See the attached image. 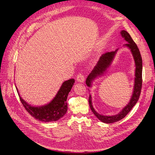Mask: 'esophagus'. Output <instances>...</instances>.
<instances>
[{
	"label": "esophagus",
	"mask_w": 155,
	"mask_h": 155,
	"mask_svg": "<svg viewBox=\"0 0 155 155\" xmlns=\"http://www.w3.org/2000/svg\"><path fill=\"white\" fill-rule=\"evenodd\" d=\"M76 80L80 83H83L84 82V81H85V76H84V75L83 74L79 73L77 75Z\"/></svg>",
	"instance_id": "34e87169"
}]
</instances>
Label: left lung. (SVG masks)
I'll list each match as a JSON object with an SVG mask.
<instances>
[{
  "label": "left lung",
  "mask_w": 155,
  "mask_h": 155,
  "mask_svg": "<svg viewBox=\"0 0 155 155\" xmlns=\"http://www.w3.org/2000/svg\"><path fill=\"white\" fill-rule=\"evenodd\" d=\"M121 36H122L125 40L128 43L125 44L126 46L130 49L131 52L133 54L134 57V59L135 61L136 65V70H135V79H134V91L132 97L128 104L124 109L121 110L119 114L114 115V116H104L98 114L97 112L95 111L92 105V100L91 95L89 96L88 97V102L89 105H90L91 109L92 112L97 118L101 120L102 122L106 123V124H111L118 121L121 119H123L125 116L132 109V108L137 104L139 97L140 93H141L142 90V59L141 57V54H140V50L138 48V46L134 43V41L133 40L132 37H130L129 33L125 30H122L121 31ZM117 49L114 51H110V52H106L103 54L97 64L92 70L91 74L88 75V77L86 79V84L88 87H91L92 82L94 80L95 78L97 76H100L102 74H104V72L107 70V68L109 67L112 60L114 59L115 54L116 53Z\"/></svg>",
  "instance_id": "obj_1"
}]
</instances>
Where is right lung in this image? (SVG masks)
Here are the masks:
<instances>
[{"label": "right lung", "mask_w": 155, "mask_h": 155, "mask_svg": "<svg viewBox=\"0 0 155 155\" xmlns=\"http://www.w3.org/2000/svg\"><path fill=\"white\" fill-rule=\"evenodd\" d=\"M74 82V79H70L64 81L53 100L47 105L42 107L31 106L22 99L18 92V94L19 95L22 105L32 117L44 122L55 121L66 114L68 109L67 100ZM17 91L18 92L17 88Z\"/></svg>", "instance_id": "add662e5"}]
</instances>
